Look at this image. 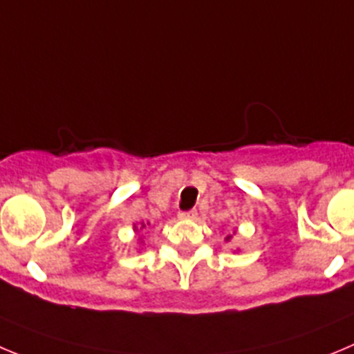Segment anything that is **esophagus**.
<instances>
[{"instance_id":"1","label":"esophagus","mask_w":354,"mask_h":354,"mask_svg":"<svg viewBox=\"0 0 354 354\" xmlns=\"http://www.w3.org/2000/svg\"><path fill=\"white\" fill-rule=\"evenodd\" d=\"M178 216L181 218V220H196L197 218V211L196 209H190V211H181Z\"/></svg>"}]
</instances>
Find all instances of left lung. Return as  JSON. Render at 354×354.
<instances>
[{
  "label": "left lung",
  "mask_w": 354,
  "mask_h": 354,
  "mask_svg": "<svg viewBox=\"0 0 354 354\" xmlns=\"http://www.w3.org/2000/svg\"><path fill=\"white\" fill-rule=\"evenodd\" d=\"M227 239H230V237H227Z\"/></svg>",
  "instance_id": "1"
}]
</instances>
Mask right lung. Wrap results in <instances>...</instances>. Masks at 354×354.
<instances>
[{"label": "right lung", "mask_w": 354, "mask_h": 354, "mask_svg": "<svg viewBox=\"0 0 354 354\" xmlns=\"http://www.w3.org/2000/svg\"><path fill=\"white\" fill-rule=\"evenodd\" d=\"M143 227H145V225H143Z\"/></svg>", "instance_id": "add662e5"}]
</instances>
